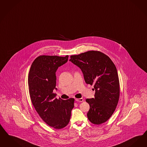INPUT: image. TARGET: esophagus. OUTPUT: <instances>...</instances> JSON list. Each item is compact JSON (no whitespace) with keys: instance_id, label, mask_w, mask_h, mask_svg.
Here are the masks:
<instances>
[{"instance_id":"obj_1","label":"esophagus","mask_w":147,"mask_h":147,"mask_svg":"<svg viewBox=\"0 0 147 147\" xmlns=\"http://www.w3.org/2000/svg\"><path fill=\"white\" fill-rule=\"evenodd\" d=\"M76 100L77 101V102H83L84 101V100H83V98H76Z\"/></svg>"}]
</instances>
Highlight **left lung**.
<instances>
[{"label":"left lung","instance_id":"8db88e82","mask_svg":"<svg viewBox=\"0 0 147 147\" xmlns=\"http://www.w3.org/2000/svg\"><path fill=\"white\" fill-rule=\"evenodd\" d=\"M69 61L82 71L85 81L94 85V98L86 99L90 105L88 119L94 124L107 121L117 106L120 84L117 69L111 59L98 51L72 55Z\"/></svg>","mask_w":147,"mask_h":147}]
</instances>
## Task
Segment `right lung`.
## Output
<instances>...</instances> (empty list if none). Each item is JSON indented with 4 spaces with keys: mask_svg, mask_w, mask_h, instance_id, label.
Segmentation results:
<instances>
[{
    "mask_svg": "<svg viewBox=\"0 0 147 147\" xmlns=\"http://www.w3.org/2000/svg\"><path fill=\"white\" fill-rule=\"evenodd\" d=\"M68 56L41 55L31 65L28 82L32 104L42 120L56 129L65 127L69 122L74 99L55 98L56 72L67 61Z\"/></svg>",
    "mask_w": 147,
    "mask_h": 147,
    "instance_id": "add662e5",
    "label": "right lung"
}]
</instances>
